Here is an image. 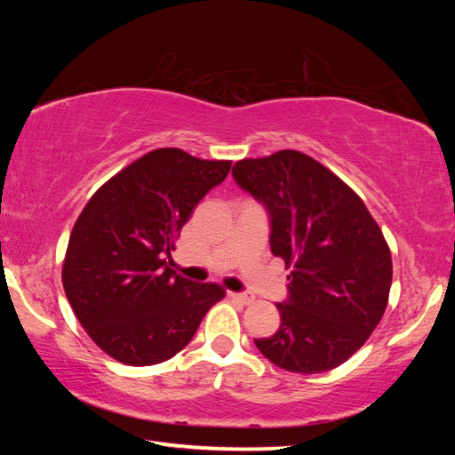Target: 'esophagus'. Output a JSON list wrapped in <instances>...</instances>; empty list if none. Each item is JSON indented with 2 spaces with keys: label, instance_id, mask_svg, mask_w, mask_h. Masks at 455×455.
Segmentation results:
<instances>
[{
  "label": "esophagus",
  "instance_id": "34e87169",
  "mask_svg": "<svg viewBox=\"0 0 455 455\" xmlns=\"http://www.w3.org/2000/svg\"><path fill=\"white\" fill-rule=\"evenodd\" d=\"M228 297L236 299V301H240L243 305L254 303V295H252V293H235V291H228Z\"/></svg>",
  "mask_w": 455,
  "mask_h": 455
}]
</instances>
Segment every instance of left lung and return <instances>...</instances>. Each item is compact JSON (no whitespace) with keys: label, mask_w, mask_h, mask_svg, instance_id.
Returning a JSON list of instances; mask_svg holds the SVG:
<instances>
[{"label":"left lung","mask_w":455,"mask_h":455,"mask_svg":"<svg viewBox=\"0 0 455 455\" xmlns=\"http://www.w3.org/2000/svg\"><path fill=\"white\" fill-rule=\"evenodd\" d=\"M233 178L269 212L272 252L293 267L282 324L254 340L277 367L334 370L379 324L393 279L391 250L360 196L297 150L235 164Z\"/></svg>","instance_id":"obj_1"}]
</instances>
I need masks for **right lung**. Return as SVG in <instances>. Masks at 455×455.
<instances>
[{
  "mask_svg": "<svg viewBox=\"0 0 455 455\" xmlns=\"http://www.w3.org/2000/svg\"><path fill=\"white\" fill-rule=\"evenodd\" d=\"M228 160L180 148L144 154L93 193L72 228L62 285L84 331L113 360L166 362L225 297L168 266L191 211L228 176Z\"/></svg>",
  "mask_w": 455,
  "mask_h": 455,
  "instance_id": "add662e5",
  "label": "right lung"
}]
</instances>
